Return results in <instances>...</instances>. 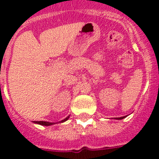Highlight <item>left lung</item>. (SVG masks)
Returning a JSON list of instances; mask_svg holds the SVG:
<instances>
[{
	"label": "left lung",
	"mask_w": 159,
	"mask_h": 159,
	"mask_svg": "<svg viewBox=\"0 0 159 159\" xmlns=\"http://www.w3.org/2000/svg\"><path fill=\"white\" fill-rule=\"evenodd\" d=\"M126 116H123V117H118V118H115L116 119V120H122V119H124V118H125Z\"/></svg>",
	"instance_id": "obj_1"
}]
</instances>
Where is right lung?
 Wrapping results in <instances>:
<instances>
[{"instance_id":"right-lung-1","label":"right lung","mask_w":159,"mask_h":159,"mask_svg":"<svg viewBox=\"0 0 159 159\" xmlns=\"http://www.w3.org/2000/svg\"><path fill=\"white\" fill-rule=\"evenodd\" d=\"M70 116H68L67 117L64 119V120H62L59 121L58 123H62V122H64V121L67 120L68 119H69ZM34 124H38V125H44V126H49L52 125H54L56 123H53V122H48V121H33Z\"/></svg>"}]
</instances>
